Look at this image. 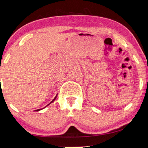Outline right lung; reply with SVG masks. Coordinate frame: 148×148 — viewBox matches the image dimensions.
<instances>
[{"instance_id": "right-lung-1", "label": "right lung", "mask_w": 148, "mask_h": 148, "mask_svg": "<svg viewBox=\"0 0 148 148\" xmlns=\"http://www.w3.org/2000/svg\"><path fill=\"white\" fill-rule=\"evenodd\" d=\"M57 95H56V97L54 98V99H53V101H51L50 103H52V102H53V101H55V99H56V97H57ZM50 103H49V104H48V105H47V106H49V104H50ZM39 110H36V111H39Z\"/></svg>"}]
</instances>
